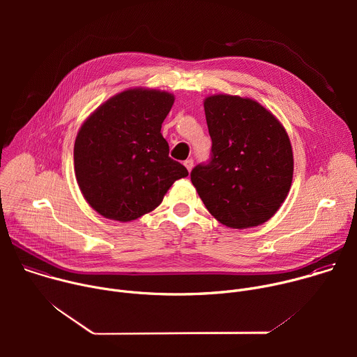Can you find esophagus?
I'll return each mask as SVG.
<instances>
[{
  "label": "esophagus",
  "mask_w": 357,
  "mask_h": 357,
  "mask_svg": "<svg viewBox=\"0 0 357 357\" xmlns=\"http://www.w3.org/2000/svg\"><path fill=\"white\" fill-rule=\"evenodd\" d=\"M183 165L186 167V169L190 172L192 171V168H193V160L190 158V160H186L185 162H183Z\"/></svg>",
  "instance_id": "esophagus-1"
}]
</instances>
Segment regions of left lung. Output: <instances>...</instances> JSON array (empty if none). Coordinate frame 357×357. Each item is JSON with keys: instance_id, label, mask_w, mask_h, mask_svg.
<instances>
[{"instance_id": "8db88e82", "label": "left lung", "mask_w": 357, "mask_h": 357, "mask_svg": "<svg viewBox=\"0 0 357 357\" xmlns=\"http://www.w3.org/2000/svg\"><path fill=\"white\" fill-rule=\"evenodd\" d=\"M212 160L190 172L206 209L231 229L259 226L285 200L294 174L289 137L259 101L212 94L203 101Z\"/></svg>"}]
</instances>
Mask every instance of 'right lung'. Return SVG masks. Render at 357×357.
Instances as JSON below:
<instances>
[{
  "label": "right lung",
  "mask_w": 357,
  "mask_h": 357,
  "mask_svg": "<svg viewBox=\"0 0 357 357\" xmlns=\"http://www.w3.org/2000/svg\"><path fill=\"white\" fill-rule=\"evenodd\" d=\"M174 94L127 89L98 106L75 141V175L83 197L103 218L131 222L154 211L172 186L188 176L169 158L161 127Z\"/></svg>",
  "instance_id": "1"
}]
</instances>
